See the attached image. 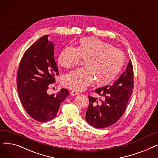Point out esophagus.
Segmentation results:
<instances>
[{"mask_svg": "<svg viewBox=\"0 0 158 158\" xmlns=\"http://www.w3.org/2000/svg\"><path fill=\"white\" fill-rule=\"evenodd\" d=\"M70 94L72 95H78L79 94V92H77V91L76 90H72L70 92Z\"/></svg>", "mask_w": 158, "mask_h": 158, "instance_id": "34e87169", "label": "esophagus"}]
</instances>
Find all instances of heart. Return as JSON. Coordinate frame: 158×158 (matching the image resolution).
I'll list each match as a JSON object with an SVG mask.
<instances>
[{
    "label": "heart",
    "instance_id": "obj_1",
    "mask_svg": "<svg viewBox=\"0 0 158 158\" xmlns=\"http://www.w3.org/2000/svg\"><path fill=\"white\" fill-rule=\"evenodd\" d=\"M82 59L85 66L64 76V86L83 90L94 80L97 85H107L118 76L125 63V56L121 51L95 38L81 39L77 47H65L58 56V63L63 68L71 69Z\"/></svg>",
    "mask_w": 158,
    "mask_h": 158
}]
</instances>
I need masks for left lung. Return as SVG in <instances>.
<instances>
[{"label":"left lung","instance_id":"left-lung-1","mask_svg":"<svg viewBox=\"0 0 158 158\" xmlns=\"http://www.w3.org/2000/svg\"><path fill=\"white\" fill-rule=\"evenodd\" d=\"M134 88V72L130 60L126 70L111 85L95 89L101 98L88 96L86 120L90 126L101 129L117 122L125 113Z\"/></svg>","mask_w":158,"mask_h":158}]
</instances>
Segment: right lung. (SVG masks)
Masks as SVG:
<instances>
[{"label":"right lung","instance_id":"right-lung-1","mask_svg":"<svg viewBox=\"0 0 158 158\" xmlns=\"http://www.w3.org/2000/svg\"><path fill=\"white\" fill-rule=\"evenodd\" d=\"M59 75L54 56V45L48 35L40 38L24 52L16 76L19 98L27 113L34 120L45 122L54 118L61 103L69 94L61 89L48 95V85Z\"/></svg>","mask_w":158,"mask_h":158}]
</instances>
